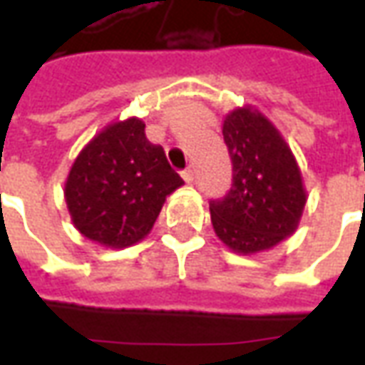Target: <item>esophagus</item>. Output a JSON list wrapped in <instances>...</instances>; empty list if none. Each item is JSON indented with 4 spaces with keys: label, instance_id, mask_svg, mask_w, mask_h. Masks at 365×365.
I'll list each match as a JSON object with an SVG mask.
<instances>
[{
    "label": "esophagus",
    "instance_id": "34e87169",
    "mask_svg": "<svg viewBox=\"0 0 365 365\" xmlns=\"http://www.w3.org/2000/svg\"><path fill=\"white\" fill-rule=\"evenodd\" d=\"M182 178L185 183L193 182V170H191V168H185V170L182 172Z\"/></svg>",
    "mask_w": 365,
    "mask_h": 365
}]
</instances>
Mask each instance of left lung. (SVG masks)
Wrapping results in <instances>:
<instances>
[{
    "mask_svg": "<svg viewBox=\"0 0 365 365\" xmlns=\"http://www.w3.org/2000/svg\"><path fill=\"white\" fill-rule=\"evenodd\" d=\"M222 138L232 162L229 195L209 205L215 235L235 254L266 252L297 230L307 190L295 154L254 105L225 115Z\"/></svg>",
    "mask_w": 365,
    "mask_h": 365,
    "instance_id": "8db88e82",
    "label": "left lung"
}]
</instances>
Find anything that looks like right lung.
Returning a JSON list of instances; mask_svg holds the SVG:
<instances>
[{
	"label": "right lung",
	"mask_w": 365,
	"mask_h": 365,
	"mask_svg": "<svg viewBox=\"0 0 365 365\" xmlns=\"http://www.w3.org/2000/svg\"><path fill=\"white\" fill-rule=\"evenodd\" d=\"M183 180L138 117L105 125L76 156L64 183L72 225L99 246L120 250L148 237L168 195Z\"/></svg>",
	"instance_id": "add662e5"
}]
</instances>
